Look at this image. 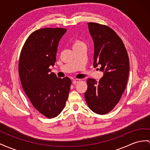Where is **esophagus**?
<instances>
[{
    "mask_svg": "<svg viewBox=\"0 0 150 150\" xmlns=\"http://www.w3.org/2000/svg\"><path fill=\"white\" fill-rule=\"evenodd\" d=\"M80 81V79H74V80H73L72 83H73V84H76V83H79Z\"/></svg>",
    "mask_w": 150,
    "mask_h": 150,
    "instance_id": "1",
    "label": "esophagus"
}]
</instances>
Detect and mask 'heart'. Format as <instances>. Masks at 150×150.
<instances>
[{"mask_svg":"<svg viewBox=\"0 0 150 150\" xmlns=\"http://www.w3.org/2000/svg\"><path fill=\"white\" fill-rule=\"evenodd\" d=\"M84 44L83 42H82V41H80V40H75L73 44V48H75L76 47H79V46L80 45H83Z\"/></svg>","mask_w":150,"mask_h":150,"instance_id":"obj_1","label":"heart"}]
</instances>
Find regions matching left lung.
Wrapping results in <instances>:
<instances>
[{"instance_id":"8db88e82","label":"left lung","mask_w":150,"mask_h":150,"mask_svg":"<svg viewBox=\"0 0 150 150\" xmlns=\"http://www.w3.org/2000/svg\"><path fill=\"white\" fill-rule=\"evenodd\" d=\"M94 43V67L100 65L103 76L97 82L87 80L84 94L89 108L94 113L105 115L112 111L120 101L127 83L129 59L121 38L113 29L97 23H88Z\"/></svg>"}]
</instances>
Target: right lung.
<instances>
[{"instance_id": "add662e5", "label": "right lung", "mask_w": 150, "mask_h": 150, "mask_svg": "<svg viewBox=\"0 0 150 150\" xmlns=\"http://www.w3.org/2000/svg\"><path fill=\"white\" fill-rule=\"evenodd\" d=\"M66 32L62 28L35 30L25 41L19 59L23 89L34 108L48 118L62 112L70 89L71 80L57 78L49 68L54 65L59 42Z\"/></svg>"}]
</instances>
